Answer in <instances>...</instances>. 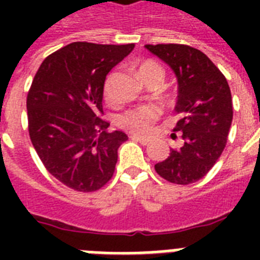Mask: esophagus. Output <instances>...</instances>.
<instances>
[{
  "label": "esophagus",
  "mask_w": 260,
  "mask_h": 260,
  "mask_svg": "<svg viewBox=\"0 0 260 260\" xmlns=\"http://www.w3.org/2000/svg\"><path fill=\"white\" fill-rule=\"evenodd\" d=\"M131 139H132V140H135V142L142 143L143 146H147V144H148V143L151 142L150 139L142 138V136H139V135H132V136H131Z\"/></svg>",
  "instance_id": "34e87169"
}]
</instances>
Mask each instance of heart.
Masks as SVG:
<instances>
[{"mask_svg": "<svg viewBox=\"0 0 260 260\" xmlns=\"http://www.w3.org/2000/svg\"><path fill=\"white\" fill-rule=\"evenodd\" d=\"M139 74L143 78V81H147L151 77H160L163 79V69L159 63L155 60H144L139 66ZM114 71H110L106 75L104 85H102V93L108 102L114 104L116 102V95L113 91V82H114ZM160 116V109L155 105H143L138 106L135 109L126 110L125 113H122L118 118V125L128 129L131 132L140 135L150 134L152 129V125Z\"/></svg>", "mask_w": 260, "mask_h": 260, "instance_id": "b5f03b06", "label": "heart"}]
</instances>
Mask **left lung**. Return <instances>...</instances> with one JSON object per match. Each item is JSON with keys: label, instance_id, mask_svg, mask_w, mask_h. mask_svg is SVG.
Returning a JSON list of instances; mask_svg holds the SVG:
<instances>
[{"label": "left lung", "instance_id": "obj_1", "mask_svg": "<svg viewBox=\"0 0 260 260\" xmlns=\"http://www.w3.org/2000/svg\"><path fill=\"white\" fill-rule=\"evenodd\" d=\"M146 48L167 63L178 81L174 132L183 146L155 170L175 185H189L205 177L225 148L234 109L230 85L214 63L197 48L185 44H147ZM175 136V134H173ZM177 138V136H175Z\"/></svg>", "mask_w": 260, "mask_h": 260}]
</instances>
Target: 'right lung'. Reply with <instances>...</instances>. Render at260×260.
<instances>
[{
    "instance_id": "add662e5",
    "label": "right lung",
    "mask_w": 260,
    "mask_h": 260,
    "mask_svg": "<svg viewBox=\"0 0 260 260\" xmlns=\"http://www.w3.org/2000/svg\"><path fill=\"white\" fill-rule=\"evenodd\" d=\"M135 44L75 42L48 55L26 97L30 142L48 173L77 191H95L113 177L124 132L100 118L106 75Z\"/></svg>"
}]
</instances>
